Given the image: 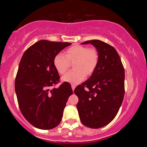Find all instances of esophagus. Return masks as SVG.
<instances>
[{"mask_svg": "<svg viewBox=\"0 0 147 147\" xmlns=\"http://www.w3.org/2000/svg\"><path fill=\"white\" fill-rule=\"evenodd\" d=\"M71 86H72V90L74 91V90H75V85H73V84H72V85Z\"/></svg>", "mask_w": 147, "mask_h": 147, "instance_id": "esophagus-1", "label": "esophagus"}]
</instances>
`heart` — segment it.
Listing matches in <instances>:
<instances>
[{
    "label": "heart",
    "mask_w": 147,
    "mask_h": 147,
    "mask_svg": "<svg viewBox=\"0 0 147 147\" xmlns=\"http://www.w3.org/2000/svg\"><path fill=\"white\" fill-rule=\"evenodd\" d=\"M99 62L98 52L95 49L75 45L65 52V56L59 53L53 59L55 68L61 75H63L73 63L75 70L68 72L62 77V81L77 84L83 81L86 75L90 76L95 72Z\"/></svg>",
    "instance_id": "b5f03b06"
}]
</instances>
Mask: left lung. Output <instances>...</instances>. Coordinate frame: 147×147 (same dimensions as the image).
Here are the masks:
<instances>
[{"label": "left lung", "mask_w": 147, "mask_h": 147, "mask_svg": "<svg viewBox=\"0 0 147 147\" xmlns=\"http://www.w3.org/2000/svg\"><path fill=\"white\" fill-rule=\"evenodd\" d=\"M92 44L99 55L95 72L75 88L80 120L84 125L99 129L114 119L124 95V69L113 47L99 40H90L82 45Z\"/></svg>", "instance_id": "1"}]
</instances>
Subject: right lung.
I'll return each instance as SVG.
<instances>
[{"label":"right lung","mask_w":147,"mask_h":147,"mask_svg":"<svg viewBox=\"0 0 147 147\" xmlns=\"http://www.w3.org/2000/svg\"><path fill=\"white\" fill-rule=\"evenodd\" d=\"M70 45L41 40L24 52L20 61L15 81L18 106L28 122L37 129L49 130L58 126L72 94L68 82L50 90L60 78L54 67V57Z\"/></svg>","instance_id":"obj_1"}]
</instances>
